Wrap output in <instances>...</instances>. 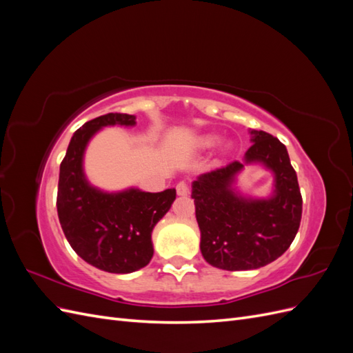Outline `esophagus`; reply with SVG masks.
Listing matches in <instances>:
<instances>
[{"label":"esophagus","mask_w":353,"mask_h":353,"mask_svg":"<svg viewBox=\"0 0 353 353\" xmlns=\"http://www.w3.org/2000/svg\"><path fill=\"white\" fill-rule=\"evenodd\" d=\"M188 190H190V187H188V183H185V181H181V183L176 184V193H178V196L188 194Z\"/></svg>","instance_id":"34e87169"}]
</instances>
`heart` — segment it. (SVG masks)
Listing matches in <instances>:
<instances>
[{
  "label": "heart",
  "instance_id": "heart-1",
  "mask_svg": "<svg viewBox=\"0 0 353 353\" xmlns=\"http://www.w3.org/2000/svg\"><path fill=\"white\" fill-rule=\"evenodd\" d=\"M203 145H212L213 143H215V138H212V137H206V138H203Z\"/></svg>",
  "mask_w": 353,
  "mask_h": 353
}]
</instances>
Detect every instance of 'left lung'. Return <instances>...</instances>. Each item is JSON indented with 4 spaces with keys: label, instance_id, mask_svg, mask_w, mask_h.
<instances>
[{
    "label": "left lung",
    "instance_id": "1",
    "mask_svg": "<svg viewBox=\"0 0 353 353\" xmlns=\"http://www.w3.org/2000/svg\"><path fill=\"white\" fill-rule=\"evenodd\" d=\"M253 144L244 162H259L275 175L274 196L253 200L232 190L244 168L234 160L193 183L200 250L212 266L227 271L256 270L279 259L290 248L302 219V194L285 145L265 131L250 132Z\"/></svg>",
    "mask_w": 353,
    "mask_h": 353
}]
</instances>
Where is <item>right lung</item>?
Returning a JSON list of instances; mask_svg holds the SVG:
<instances>
[{"label":"right lung","instance_id":"1","mask_svg":"<svg viewBox=\"0 0 353 353\" xmlns=\"http://www.w3.org/2000/svg\"><path fill=\"white\" fill-rule=\"evenodd\" d=\"M108 125H135L134 114L108 113L73 134L60 163L57 213L63 232L81 258L101 271L128 274L153 256L152 231L176 197L175 188L145 193L137 188L103 193L85 179L82 157L90 138Z\"/></svg>","mask_w":353,"mask_h":353}]
</instances>
